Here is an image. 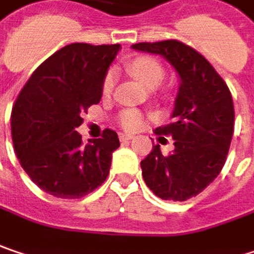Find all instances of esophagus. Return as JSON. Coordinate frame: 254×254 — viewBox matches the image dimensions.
<instances>
[{"mask_svg":"<svg viewBox=\"0 0 254 254\" xmlns=\"http://www.w3.org/2000/svg\"><path fill=\"white\" fill-rule=\"evenodd\" d=\"M119 139L122 142L130 141V139H133V135H130V133H121V135H119Z\"/></svg>","mask_w":254,"mask_h":254,"instance_id":"34e87169","label":"esophagus"}]
</instances>
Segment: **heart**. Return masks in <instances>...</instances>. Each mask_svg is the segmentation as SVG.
Returning a JSON list of instances; mask_svg holds the SVG:
<instances>
[{"mask_svg":"<svg viewBox=\"0 0 254 254\" xmlns=\"http://www.w3.org/2000/svg\"><path fill=\"white\" fill-rule=\"evenodd\" d=\"M129 71L145 86L148 87H155L157 84L162 82L164 76H165V68L162 66V63L157 60L155 57L151 56H139L135 57L133 60L129 62L127 64ZM116 82V73L113 70H109L102 82V93L105 96L111 95L113 86ZM142 115L138 111H125L119 116V122L125 129H138L142 125Z\"/></svg>","mask_w":254,"mask_h":254,"instance_id":"b5f03b06","label":"heart"}]
</instances>
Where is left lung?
Returning a JSON list of instances; mask_svg holds the SVG:
<instances>
[{
    "mask_svg": "<svg viewBox=\"0 0 254 254\" xmlns=\"http://www.w3.org/2000/svg\"><path fill=\"white\" fill-rule=\"evenodd\" d=\"M132 49L165 57L181 79L172 121L155 129L157 135L172 136L175 148L162 155L159 145H152L141 168L157 197L186 201L210 186L226 164L234 132L233 97L208 60L178 40L138 43Z\"/></svg>",
    "mask_w": 254,
    "mask_h": 254,
    "instance_id": "left-lung-1",
    "label": "left lung"
}]
</instances>
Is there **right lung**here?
Returning a JSON list of instances; mask_svg holds the SVG:
<instances>
[{
	"mask_svg": "<svg viewBox=\"0 0 254 254\" xmlns=\"http://www.w3.org/2000/svg\"><path fill=\"white\" fill-rule=\"evenodd\" d=\"M119 44L73 43L57 50L27 80L11 112L12 143L27 175L57 198H82L109 175L118 133L83 145L76 127L102 97V82Z\"/></svg>",
	"mask_w": 254,
	"mask_h": 254,
	"instance_id": "1",
	"label": "right lung"
}]
</instances>
